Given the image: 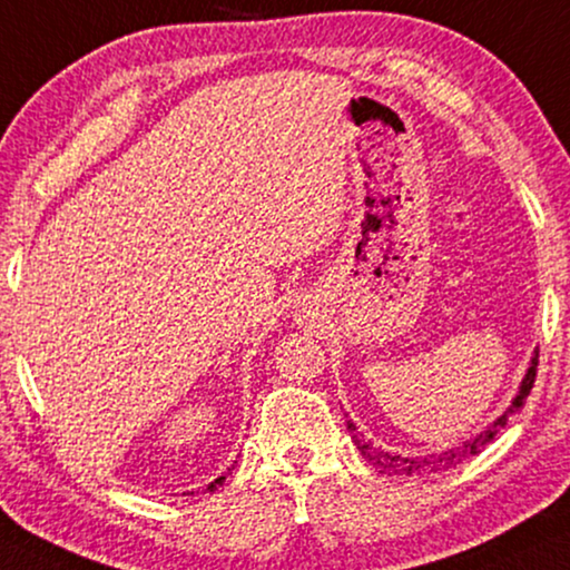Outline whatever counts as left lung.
<instances>
[{
  "mask_svg": "<svg viewBox=\"0 0 570 570\" xmlns=\"http://www.w3.org/2000/svg\"><path fill=\"white\" fill-rule=\"evenodd\" d=\"M537 351L532 356V364H529L524 380H522V387H519L517 397L511 400V405L503 411L499 419H495L491 426L480 431L475 439H470V442H462L460 446H452L446 449V452H439V454H423V456H403V454H392V452H384V449L374 446L372 442H366V439H358L354 436V442L358 446V452L364 454V460H368L374 464L380 472H387V475H426V472H439V470H449V468H456V464L470 460L472 454H478L480 449H485V444L491 442V439L499 434V429L507 426V421L511 415L519 413L527 403V395L532 392V384H534V376H537ZM348 429L356 431L354 423L348 421Z\"/></svg>",
  "mask_w": 570,
  "mask_h": 570,
  "instance_id": "obj_1",
  "label": "left lung"
}]
</instances>
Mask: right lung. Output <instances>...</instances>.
Masks as SVG:
<instances>
[{"instance_id": "right-lung-1", "label": "right lung", "mask_w": 570, "mask_h": 570, "mask_svg": "<svg viewBox=\"0 0 570 570\" xmlns=\"http://www.w3.org/2000/svg\"><path fill=\"white\" fill-rule=\"evenodd\" d=\"M224 480H227V475H219V478L214 480V483H208V485H206V491H216V488H219V485L224 483ZM190 493H194V491H190Z\"/></svg>"}]
</instances>
